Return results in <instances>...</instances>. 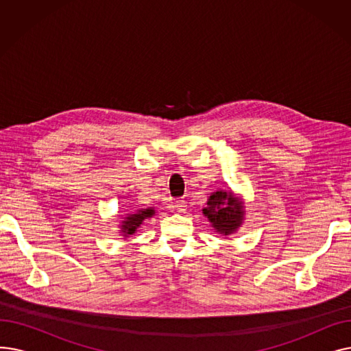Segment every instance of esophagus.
Wrapping results in <instances>:
<instances>
[{"label":"esophagus","mask_w":351,"mask_h":351,"mask_svg":"<svg viewBox=\"0 0 351 351\" xmlns=\"http://www.w3.org/2000/svg\"><path fill=\"white\" fill-rule=\"evenodd\" d=\"M173 208L176 209V212H179V213H185L186 212V209H188V205H186V202L183 200V199H179V200H176L175 204H173Z\"/></svg>","instance_id":"esophagus-1"}]
</instances>
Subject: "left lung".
<instances>
[{
	"label": "left lung",
	"mask_w": 351,
	"mask_h": 351,
	"mask_svg": "<svg viewBox=\"0 0 351 351\" xmlns=\"http://www.w3.org/2000/svg\"><path fill=\"white\" fill-rule=\"evenodd\" d=\"M213 230L220 234H233L243 225L246 206L242 196L234 195L232 191L217 189L208 196L206 205L202 209Z\"/></svg>",
	"instance_id": "1"
}]
</instances>
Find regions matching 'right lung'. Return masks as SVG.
I'll return each mask as SVG.
<instances>
[{
    "instance_id": "1",
    "label": "right lung",
    "mask_w": 351,
    "mask_h": 351,
    "mask_svg": "<svg viewBox=\"0 0 351 351\" xmlns=\"http://www.w3.org/2000/svg\"><path fill=\"white\" fill-rule=\"evenodd\" d=\"M155 215H156L155 208H141L134 212L125 213L121 217V222L118 225L121 236H123V239L131 237L141 229V226L145 223L146 219L154 217Z\"/></svg>"
}]
</instances>
